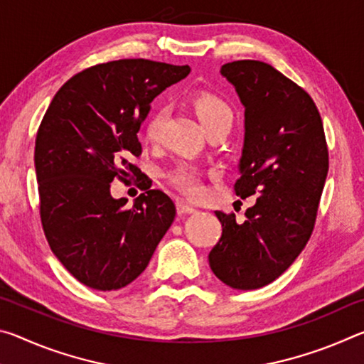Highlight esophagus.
Segmentation results:
<instances>
[{"label":"esophagus","mask_w":364,"mask_h":364,"mask_svg":"<svg viewBox=\"0 0 364 364\" xmlns=\"http://www.w3.org/2000/svg\"><path fill=\"white\" fill-rule=\"evenodd\" d=\"M196 212V207L188 204V202H178V213L180 215H189V213H194Z\"/></svg>","instance_id":"obj_1"}]
</instances>
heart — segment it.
Instances as JSON below:
<instances>
[{
	"label": "heart",
	"instance_id": "obj_1",
	"mask_svg": "<svg viewBox=\"0 0 364 364\" xmlns=\"http://www.w3.org/2000/svg\"><path fill=\"white\" fill-rule=\"evenodd\" d=\"M193 102H194L196 112L199 115V119L204 127L212 125V123L220 122V120H226V119L232 120V110L223 100H220L218 96L200 93L194 96ZM165 117H167V109L165 107H159L151 114L144 127V134L147 139L157 141L160 138ZM170 178L178 188L191 196L199 194L202 191L200 175L193 165H188V164L180 165V167H176L173 171H171Z\"/></svg>",
	"mask_w": 364,
	"mask_h": 364
}]
</instances>
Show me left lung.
I'll return each instance as SVG.
<instances>
[{
  "mask_svg": "<svg viewBox=\"0 0 364 364\" xmlns=\"http://www.w3.org/2000/svg\"><path fill=\"white\" fill-rule=\"evenodd\" d=\"M220 73L244 106L241 178L234 188L257 202L244 221L215 212L223 232L208 263L226 286L252 291L278 279L310 239L328 176V146L310 95L274 67L234 60Z\"/></svg>",
  "mask_w": 364,
  "mask_h": 364,
  "instance_id": "left-lung-1",
  "label": "left lung"
}]
</instances>
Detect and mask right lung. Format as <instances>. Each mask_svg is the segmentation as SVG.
<instances>
[{
    "instance_id": "1",
    "label": "right lung",
    "mask_w": 364,
    "mask_h": 364,
    "mask_svg": "<svg viewBox=\"0 0 364 364\" xmlns=\"http://www.w3.org/2000/svg\"><path fill=\"white\" fill-rule=\"evenodd\" d=\"M189 65L120 59L63 85L43 117L35 170L43 230L53 254L82 284L117 291L149 264L176 207L147 189L128 208L110 194L114 178L141 176L138 132L151 102L188 77Z\"/></svg>"
}]
</instances>
